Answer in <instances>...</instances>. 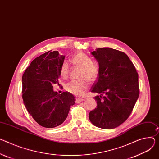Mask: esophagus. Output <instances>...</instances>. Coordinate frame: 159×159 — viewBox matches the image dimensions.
Returning a JSON list of instances; mask_svg holds the SVG:
<instances>
[{
  "mask_svg": "<svg viewBox=\"0 0 159 159\" xmlns=\"http://www.w3.org/2000/svg\"><path fill=\"white\" fill-rule=\"evenodd\" d=\"M84 100V99H83V98H76V100H75V102H76L77 103H80V102H82Z\"/></svg>",
  "mask_w": 159,
  "mask_h": 159,
  "instance_id": "34e87169",
  "label": "esophagus"
}]
</instances>
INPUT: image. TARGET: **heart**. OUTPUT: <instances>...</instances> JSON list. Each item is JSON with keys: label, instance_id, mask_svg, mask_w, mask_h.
<instances>
[{"label": "heart", "instance_id": "b5f03b06", "mask_svg": "<svg viewBox=\"0 0 159 159\" xmlns=\"http://www.w3.org/2000/svg\"><path fill=\"white\" fill-rule=\"evenodd\" d=\"M75 66L81 68L80 73V80H72L65 84V89L74 95L81 96L84 91L88 88L89 81H94L99 75L98 66L93 63L91 57L82 52L75 54L71 60ZM69 65L66 62H63L60 69V74L63 79L68 76Z\"/></svg>", "mask_w": 159, "mask_h": 159}]
</instances>
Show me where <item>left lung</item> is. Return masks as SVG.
Masks as SVG:
<instances>
[{
	"label": "left lung",
	"instance_id": "8db88e82",
	"mask_svg": "<svg viewBox=\"0 0 159 159\" xmlns=\"http://www.w3.org/2000/svg\"><path fill=\"white\" fill-rule=\"evenodd\" d=\"M99 65L98 80L91 92L96 108L89 113L95 126L111 129L124 122L131 113L139 97L138 74L124 52L110 48H98L91 52Z\"/></svg>",
	"mask_w": 159,
	"mask_h": 159
}]
</instances>
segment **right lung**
I'll use <instances>...</instances> for the list:
<instances>
[{
    "label": "right lung",
    "mask_w": 159,
    "mask_h": 159,
    "mask_svg": "<svg viewBox=\"0 0 159 159\" xmlns=\"http://www.w3.org/2000/svg\"><path fill=\"white\" fill-rule=\"evenodd\" d=\"M65 56L57 51L34 60L22 76V98L27 111L41 126L53 128L66 119L75 98L67 91L59 94L53 85L60 84V69Z\"/></svg>",
    "instance_id": "1"
}]
</instances>
